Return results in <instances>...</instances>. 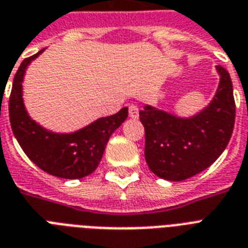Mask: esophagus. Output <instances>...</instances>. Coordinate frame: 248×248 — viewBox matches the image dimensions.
<instances>
[{"label":"esophagus","mask_w":248,"mask_h":248,"mask_svg":"<svg viewBox=\"0 0 248 248\" xmlns=\"http://www.w3.org/2000/svg\"><path fill=\"white\" fill-rule=\"evenodd\" d=\"M128 114L131 118H138L139 117V107L136 104H131L128 107Z\"/></svg>","instance_id":"esophagus-1"}]
</instances>
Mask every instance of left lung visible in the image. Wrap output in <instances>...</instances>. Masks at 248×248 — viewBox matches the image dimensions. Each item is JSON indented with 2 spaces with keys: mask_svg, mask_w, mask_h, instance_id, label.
Instances as JSON below:
<instances>
[{
  "mask_svg": "<svg viewBox=\"0 0 248 248\" xmlns=\"http://www.w3.org/2000/svg\"><path fill=\"white\" fill-rule=\"evenodd\" d=\"M220 74L218 92L210 106L192 118H177L146 106L140 110L145 130V159L154 174L183 181L202 172L227 148L235 120L233 85L228 71Z\"/></svg>",
  "mask_w": 248,
  "mask_h": 248,
  "instance_id": "8db88e82",
  "label": "left lung"
}]
</instances>
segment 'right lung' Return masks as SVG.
<instances>
[{
  "mask_svg": "<svg viewBox=\"0 0 248 248\" xmlns=\"http://www.w3.org/2000/svg\"><path fill=\"white\" fill-rule=\"evenodd\" d=\"M43 51L25 58L16 71L9 100L11 128L26 156L40 170L60 178H82L96 170L110 135L127 118L128 110L124 107L70 135L53 134L38 126L24 108L21 82L26 66Z\"/></svg>",
  "mask_w": 248,
  "mask_h": 248,
  "instance_id": "add662e5",
  "label": "right lung"
}]
</instances>
